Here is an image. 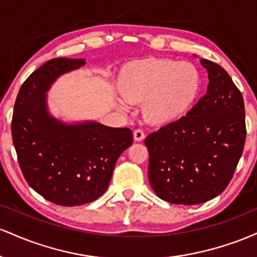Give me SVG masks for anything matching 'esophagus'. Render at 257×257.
<instances>
[{"label":"esophagus","mask_w":257,"mask_h":257,"mask_svg":"<svg viewBox=\"0 0 257 257\" xmlns=\"http://www.w3.org/2000/svg\"><path fill=\"white\" fill-rule=\"evenodd\" d=\"M145 139V133H144L143 129H137L134 132V140L135 141H143Z\"/></svg>","instance_id":"obj_1"}]
</instances>
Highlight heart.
<instances>
[{
    "instance_id": "1",
    "label": "heart",
    "mask_w": 257,
    "mask_h": 257,
    "mask_svg": "<svg viewBox=\"0 0 257 257\" xmlns=\"http://www.w3.org/2000/svg\"><path fill=\"white\" fill-rule=\"evenodd\" d=\"M117 87L123 98L116 100L117 107L126 111L128 102H143L144 118L151 124L166 125L191 110L199 96L202 76L188 61L146 58L125 64Z\"/></svg>"
}]
</instances>
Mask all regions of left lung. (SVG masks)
I'll return each mask as SVG.
<instances>
[{
    "label": "left lung",
    "instance_id": "left-lung-1",
    "mask_svg": "<svg viewBox=\"0 0 257 257\" xmlns=\"http://www.w3.org/2000/svg\"><path fill=\"white\" fill-rule=\"evenodd\" d=\"M206 94L186 116L146 138L149 180L156 194L173 204L208 202L225 191L245 144L240 90L220 65L206 59Z\"/></svg>",
    "mask_w": 257,
    "mask_h": 257
}]
</instances>
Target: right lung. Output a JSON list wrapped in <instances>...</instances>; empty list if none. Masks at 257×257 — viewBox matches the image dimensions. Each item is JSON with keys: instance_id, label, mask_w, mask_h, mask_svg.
I'll return each mask as SVG.
<instances>
[{"instance_id": "right-lung-1", "label": "right lung", "mask_w": 257, "mask_h": 257, "mask_svg": "<svg viewBox=\"0 0 257 257\" xmlns=\"http://www.w3.org/2000/svg\"><path fill=\"white\" fill-rule=\"evenodd\" d=\"M83 59H51L29 76L18 93L12 138L28 184L58 205H83L107 188L114 164L133 144L129 128L98 122L67 124L52 117L47 91L64 73L79 69Z\"/></svg>"}]
</instances>
